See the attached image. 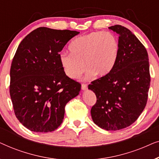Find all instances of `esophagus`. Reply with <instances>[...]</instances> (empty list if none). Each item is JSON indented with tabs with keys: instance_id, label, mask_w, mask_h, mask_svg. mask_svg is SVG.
<instances>
[{
	"instance_id": "esophagus-1",
	"label": "esophagus",
	"mask_w": 159,
	"mask_h": 159,
	"mask_svg": "<svg viewBox=\"0 0 159 159\" xmlns=\"http://www.w3.org/2000/svg\"><path fill=\"white\" fill-rule=\"evenodd\" d=\"M88 89V84H85V83H82V90H85Z\"/></svg>"
}]
</instances>
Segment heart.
I'll return each instance as SVG.
<instances>
[{
  "label": "heart",
  "instance_id": "obj_1",
  "mask_svg": "<svg viewBox=\"0 0 159 159\" xmlns=\"http://www.w3.org/2000/svg\"><path fill=\"white\" fill-rule=\"evenodd\" d=\"M69 53L60 55V62L69 77L76 79L88 69V77H103L114 68L118 57L119 43L111 32H93L75 39ZM85 64H84V62Z\"/></svg>",
  "mask_w": 159,
  "mask_h": 159
}]
</instances>
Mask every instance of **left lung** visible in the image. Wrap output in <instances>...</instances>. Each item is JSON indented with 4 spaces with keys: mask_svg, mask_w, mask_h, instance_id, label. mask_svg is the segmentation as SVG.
I'll return each mask as SVG.
<instances>
[{
    "mask_svg": "<svg viewBox=\"0 0 159 159\" xmlns=\"http://www.w3.org/2000/svg\"><path fill=\"white\" fill-rule=\"evenodd\" d=\"M108 29L119 34L118 57L107 75L91 82L88 89L96 95L91 108L95 125L119 130L135 121L146 106L151 82L148 52L136 36L123 26Z\"/></svg>",
    "mask_w": 159,
    "mask_h": 159,
    "instance_id": "1",
    "label": "left lung"
}]
</instances>
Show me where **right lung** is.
Wrapping results in <instances>:
<instances>
[{"label": "right lung", "mask_w": 159, "mask_h": 159, "mask_svg": "<svg viewBox=\"0 0 159 159\" xmlns=\"http://www.w3.org/2000/svg\"><path fill=\"white\" fill-rule=\"evenodd\" d=\"M79 32L39 27L19 45L10 69L9 91L14 114L28 129L54 131L61 125L66 103L81 84L66 76L59 53Z\"/></svg>", "instance_id": "right-lung-1"}]
</instances>
